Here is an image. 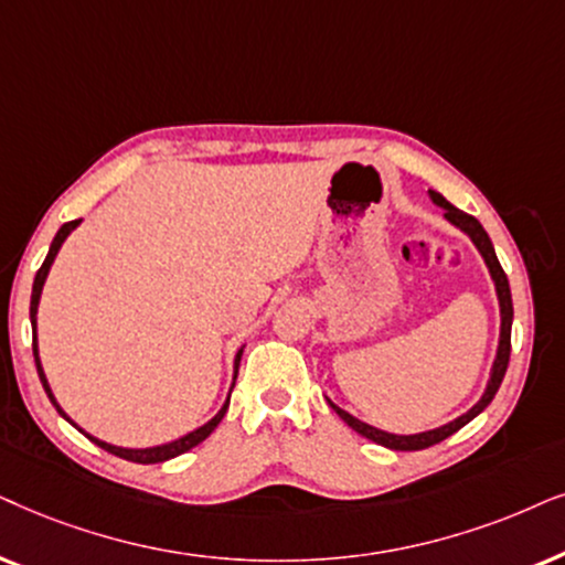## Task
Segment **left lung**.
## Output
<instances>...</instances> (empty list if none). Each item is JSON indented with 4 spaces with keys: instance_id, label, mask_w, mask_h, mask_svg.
I'll use <instances>...</instances> for the list:
<instances>
[{
    "instance_id": "obj_1",
    "label": "left lung",
    "mask_w": 565,
    "mask_h": 565,
    "mask_svg": "<svg viewBox=\"0 0 565 565\" xmlns=\"http://www.w3.org/2000/svg\"><path fill=\"white\" fill-rule=\"evenodd\" d=\"M428 199H431L439 209H445V220L449 224H455V227L460 230V232H465V235L472 239V245L478 247L480 258L486 260L488 274H491V278H493L495 297H499V312H501L499 349H495V359H493V366H491V377H488V382H486V390H483V395H480V401L472 405L468 413H462V416H457L455 420H449V424L439 426V428H428V431H418V434H390V431H382V428H377V426L364 424V420H359L356 416H351L349 411L338 408L333 401H328L330 408H333L338 416H341L345 424L353 428V431L361 434V436H366V439L374 441V445L395 449V452H413V449H426V447H431V445H439V441H445L447 436H452L455 431H460L465 424H470V420L476 418L478 413H483L488 408V403L493 401V395L499 393L501 380H503V374H507V366H509V353H511V320H514V307H511L509 278H507V274H503L499 258H495L491 237H488V232L483 230V224H480L476 216L460 212V209L449 204V201L441 193L428 191Z\"/></svg>"
}]
</instances>
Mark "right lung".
Returning a JSON list of instances; mask_svg holds the SVG:
<instances>
[{
    "label": "right lung",
    "mask_w": 565,
    "mask_h": 565,
    "mask_svg": "<svg viewBox=\"0 0 565 565\" xmlns=\"http://www.w3.org/2000/svg\"><path fill=\"white\" fill-rule=\"evenodd\" d=\"M82 224V220H74V222H66L62 230L56 232V237H54V243H51V247H49V255H46V260H43V266L38 268V274H35V281H33V295H30V326H33V356H35V370H38V377H41V385H43V390H46V395H49V401L54 403V408L58 411V416L62 418H66L70 420L72 426H77L74 424V420L66 416L64 413V408L62 405L56 403V397H54V393H51V385H49V380H46V372H43V364H41V356H38V305H41V291H43V284H46V278H49V270H51V266H54V260H56V255H58V250H62V245H64V239L72 235L74 230H77ZM245 349V345H243ZM243 349H239L237 353H235V372H232V385H230V393H227V401L222 403V408H220V413H216V416L212 418V420H206L204 426H199V428H193V431H188L185 436H180V439H175V441H168V445H157V447H145V449H131V447H116V445H108V441H103V439H97V436H93V434H87L85 428H79L82 434L87 436L89 441H95L97 447H103L105 452H110V455H116V457H120V460H129V462H139V465H154V462H164V460H172V457H178V455H183V452H188V449H193L195 445H201V441L206 439L209 434L214 431L216 426H220V420L224 418V413H227V408H230V395H232V390H235V380H237V370H239V359H243Z\"/></svg>",
    "instance_id": "right-lung-1"
}]
</instances>
